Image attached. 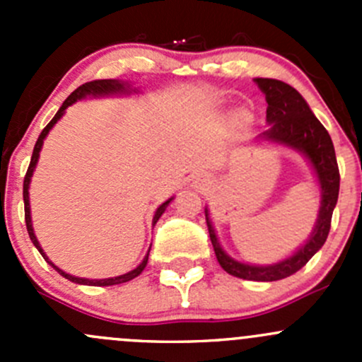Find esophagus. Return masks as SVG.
<instances>
[{"mask_svg": "<svg viewBox=\"0 0 362 362\" xmlns=\"http://www.w3.org/2000/svg\"><path fill=\"white\" fill-rule=\"evenodd\" d=\"M194 184H196V187L204 191V187H208V185H210V177H208V175H198L194 180Z\"/></svg>", "mask_w": 362, "mask_h": 362, "instance_id": "1", "label": "esophagus"}]
</instances>
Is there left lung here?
Instances as JSON below:
<instances>
[{
	"mask_svg": "<svg viewBox=\"0 0 362 362\" xmlns=\"http://www.w3.org/2000/svg\"><path fill=\"white\" fill-rule=\"evenodd\" d=\"M255 82L266 96V103H268L266 120L272 124V127L262 133V138L301 151L310 159L317 177H319L320 187H322V203H320L315 229H313L308 242L286 261L273 266H250L226 255V252L218 245L208 214L206 226L217 261L224 272L243 280L275 282V280L287 279V276L299 272L315 255V252L326 243L331 229V217H333V210L338 202L339 170L329 133L320 124V120L313 115L301 94L282 80L255 78Z\"/></svg>",
	"mask_w": 362,
	"mask_h": 362,
	"instance_id": "8db88e82",
	"label": "left lung"
}]
</instances>
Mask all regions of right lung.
Instances as JSON below:
<instances>
[{
    "label": "right lung",
    "mask_w": 362,
    "mask_h": 362,
    "mask_svg": "<svg viewBox=\"0 0 362 362\" xmlns=\"http://www.w3.org/2000/svg\"><path fill=\"white\" fill-rule=\"evenodd\" d=\"M119 90H124V83L117 82V80H90V82H86V83H82V86H80V87H76V89L73 90L71 94H69V96L66 98V100H64L63 107H61V108H59V112H57L56 115H54V119L50 120V122L47 124L45 127H43V131H42V133H40L38 140H36V144H35V148H33L31 163H29V168H28V171H25V177H24V185H23V196H24V218H25V228H28L29 238H31L33 245H35L36 249H38V252H40V254L43 255V259H45V261H49V259H47V255L43 254L42 247H40V243H38V240H36L35 233H33V226H31V215H29V192H28V189H29V182H31V175H33V171H35V166H36V160H38L40 151H42L43 140H45L47 133H49V131L52 129V126H54V124H56L57 120H59L61 117H63L64 110H66V108L69 107V105H73V103H75L76 100H80V98L87 96V94H93V96H98V94L119 93ZM170 202H171V199H168L166 203H163V204H160V206L158 208V211H156V215H154V224H156V222L159 221V217H160V215L164 214V210H166V206H168V204H170ZM148 252H151V249H148ZM147 261H148V254L145 255V259H144V261H141V264L138 266L136 269H133V272L126 273V275L115 276V279H103V280H87V279H78V276H71V275H68V273H64L63 269H59V268H57V266H54L52 262H50V261H49V264H52V268L56 269L57 273H61V275H63L64 279L71 280V282H75V284H83V286H115V284H124V282H129V280H133L134 276H138V275H140V273L144 272V268H145V266H147Z\"/></svg>",
    "instance_id": "obj_1"
}]
</instances>
